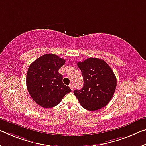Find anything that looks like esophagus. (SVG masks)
Returning a JSON list of instances; mask_svg holds the SVG:
<instances>
[{
    "label": "esophagus",
    "mask_w": 146,
    "mask_h": 146,
    "mask_svg": "<svg viewBox=\"0 0 146 146\" xmlns=\"http://www.w3.org/2000/svg\"><path fill=\"white\" fill-rule=\"evenodd\" d=\"M69 87H70V88H71V90H72V91H73V90H74L73 84H71L70 85H69Z\"/></svg>",
    "instance_id": "34e87169"
}]
</instances>
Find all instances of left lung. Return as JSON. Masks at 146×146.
<instances>
[{
  "instance_id": "8db88e82",
  "label": "left lung",
  "mask_w": 146,
  "mask_h": 146,
  "mask_svg": "<svg viewBox=\"0 0 146 146\" xmlns=\"http://www.w3.org/2000/svg\"><path fill=\"white\" fill-rule=\"evenodd\" d=\"M77 66L82 71L84 86L73 93L80 105L89 111L105 107L112 98L116 88L114 71L106 62L97 58L78 62Z\"/></svg>"
}]
</instances>
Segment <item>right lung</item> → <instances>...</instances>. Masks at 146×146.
Returning a JSON list of instances; mask_svg holds the SVG:
<instances>
[{"mask_svg":"<svg viewBox=\"0 0 146 146\" xmlns=\"http://www.w3.org/2000/svg\"><path fill=\"white\" fill-rule=\"evenodd\" d=\"M66 60L54 54H46L30 65L27 73L28 91L35 102L43 108H52L71 92L62 82L59 69Z\"/></svg>","mask_w":146,"mask_h":146,"instance_id":"1","label":"right lung"}]
</instances>
